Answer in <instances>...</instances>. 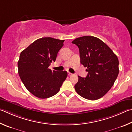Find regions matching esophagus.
<instances>
[{"mask_svg":"<svg viewBox=\"0 0 132 132\" xmlns=\"http://www.w3.org/2000/svg\"><path fill=\"white\" fill-rule=\"evenodd\" d=\"M68 75L69 76H71V75H72V73H71L70 72H68Z\"/></svg>","mask_w":132,"mask_h":132,"instance_id":"1","label":"esophagus"}]
</instances>
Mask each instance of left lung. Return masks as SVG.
Here are the masks:
<instances>
[{
  "instance_id": "1",
  "label": "left lung",
  "mask_w": 132,
  "mask_h": 132,
  "mask_svg": "<svg viewBox=\"0 0 132 132\" xmlns=\"http://www.w3.org/2000/svg\"><path fill=\"white\" fill-rule=\"evenodd\" d=\"M79 50L80 63L87 67L86 78L78 76L76 92L87 100H96L110 90L119 73L118 59L112 50L96 37L84 36L73 40Z\"/></svg>"
}]
</instances>
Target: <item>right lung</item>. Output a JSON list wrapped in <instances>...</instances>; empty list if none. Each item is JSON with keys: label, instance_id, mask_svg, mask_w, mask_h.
<instances>
[{"label": "right lung", "instance_id": "obj_1", "mask_svg": "<svg viewBox=\"0 0 132 132\" xmlns=\"http://www.w3.org/2000/svg\"><path fill=\"white\" fill-rule=\"evenodd\" d=\"M64 42L50 37L40 38L21 53L18 74L27 89L37 97L54 96L67 77L65 71L58 72L48 68L51 62H55Z\"/></svg>", "mask_w": 132, "mask_h": 132}]
</instances>
